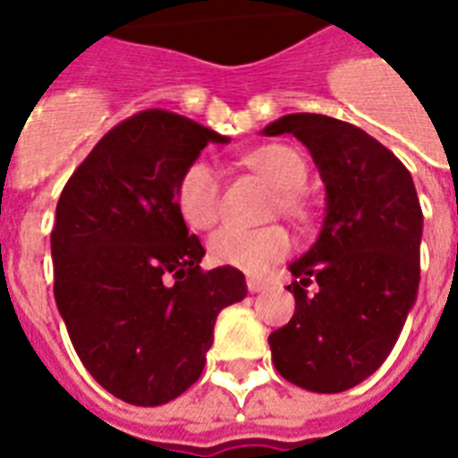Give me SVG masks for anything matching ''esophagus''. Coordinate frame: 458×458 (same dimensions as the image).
Here are the masks:
<instances>
[{
	"mask_svg": "<svg viewBox=\"0 0 458 458\" xmlns=\"http://www.w3.org/2000/svg\"><path fill=\"white\" fill-rule=\"evenodd\" d=\"M248 289H250V292H252V294H258V292H265V289H267V284H265L262 279L250 277L248 279Z\"/></svg>",
	"mask_w": 458,
	"mask_h": 458,
	"instance_id": "1",
	"label": "esophagus"
}]
</instances>
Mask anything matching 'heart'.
Listing matches in <instances>:
<instances>
[{"label": "heart", "instance_id": "heart-1", "mask_svg": "<svg viewBox=\"0 0 458 458\" xmlns=\"http://www.w3.org/2000/svg\"><path fill=\"white\" fill-rule=\"evenodd\" d=\"M250 169L259 174L269 186L277 189V203L282 213L299 216L304 200L299 189L307 181V161L287 144H265L245 157ZM176 208L186 225L193 230L213 228L220 218V174L206 159L191 161L176 183ZM292 250V238L284 228H220L208 240L210 258L218 265L240 269L245 275H267L272 265L284 259Z\"/></svg>", "mask_w": 458, "mask_h": 458}]
</instances>
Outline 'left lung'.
I'll return each instance as SVG.
<instances>
[{
	"mask_svg": "<svg viewBox=\"0 0 458 458\" xmlns=\"http://www.w3.org/2000/svg\"><path fill=\"white\" fill-rule=\"evenodd\" d=\"M262 134H294L327 189L317 242L289 265L297 307L269 334L272 363L304 390L344 393L383 365L414 307L422 242L414 181L380 141L327 114H284Z\"/></svg>",
	"mask_w": 458,
	"mask_h": 458,
	"instance_id": "1",
	"label": "left lung"
}]
</instances>
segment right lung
Here are the masks:
<instances>
[{
  "label": "right lung",
  "instance_id": "obj_1",
  "mask_svg": "<svg viewBox=\"0 0 458 458\" xmlns=\"http://www.w3.org/2000/svg\"><path fill=\"white\" fill-rule=\"evenodd\" d=\"M210 141L228 137L144 110L95 144L55 206V304L88 373L130 404L186 393L218 314L248 294L240 269H200L206 250L176 208L181 174Z\"/></svg>",
  "mask_w": 458,
  "mask_h": 458
}]
</instances>
